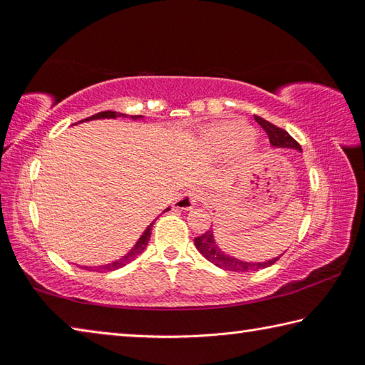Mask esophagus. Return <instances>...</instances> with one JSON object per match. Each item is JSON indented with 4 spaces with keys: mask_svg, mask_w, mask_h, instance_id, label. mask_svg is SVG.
Segmentation results:
<instances>
[{
    "mask_svg": "<svg viewBox=\"0 0 365 365\" xmlns=\"http://www.w3.org/2000/svg\"><path fill=\"white\" fill-rule=\"evenodd\" d=\"M201 197H202L201 191H197V190L187 191V193H183L175 201V207L177 209H190V207H193L197 201H201Z\"/></svg>",
    "mask_w": 365,
    "mask_h": 365,
    "instance_id": "34e87169",
    "label": "esophagus"
}]
</instances>
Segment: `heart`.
Masks as SVG:
<instances>
[{
	"label": "heart",
	"instance_id": "heart-1",
	"mask_svg": "<svg viewBox=\"0 0 365 365\" xmlns=\"http://www.w3.org/2000/svg\"><path fill=\"white\" fill-rule=\"evenodd\" d=\"M251 137V128L245 123L222 122L207 128L205 133V146L214 156H227L245 146Z\"/></svg>",
	"mask_w": 365,
	"mask_h": 365
}]
</instances>
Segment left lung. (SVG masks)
<instances>
[{"label": "left lung", "mask_w": 365, "mask_h": 365, "mask_svg": "<svg viewBox=\"0 0 365 365\" xmlns=\"http://www.w3.org/2000/svg\"><path fill=\"white\" fill-rule=\"evenodd\" d=\"M255 119L259 125L264 128L265 133H267L270 143L274 146L294 148V150H301L298 141H296L287 130H283V128L274 125V123L264 120L262 117L255 115ZM195 245H196L197 251H200L209 262H212L214 265H217V267L224 269V270H230V272H252V270L265 269V267H269V265L275 264L280 259V256H279L275 259H270V261H267V262H245V261H240V259H237V257L227 256L217 248V245H215L214 238H212L211 230H207L206 233L196 237Z\"/></svg>", "instance_id": "8db88e82"}]
</instances>
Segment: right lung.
<instances>
[{
    "mask_svg": "<svg viewBox=\"0 0 365 365\" xmlns=\"http://www.w3.org/2000/svg\"><path fill=\"white\" fill-rule=\"evenodd\" d=\"M122 117V115H125V114H120V113H114V110H103V113H98V114H95V115H91V117H88V119H83V120H91V119H114V117ZM127 117V115H125ZM132 119H137V115H130ZM82 120V122H83ZM165 211H169V209H165ZM151 227H153V224L146 228L145 230V233L141 235L140 237V240L137 242V245L133 246V250L132 251H128L125 256H123L122 259H119V261H115V262H113V264H108V265H101V267H95V270L91 269V267H85V269H90V270H93V272H110V270H115V269H120V267H123V265L125 264H128V262H132L135 257H137L140 252H143V250L146 248V245H148V242H150V237H151Z\"/></svg>",
    "mask_w": 365,
    "mask_h": 365,
    "instance_id": "right-lung-1",
    "label": "right lung"
}]
</instances>
